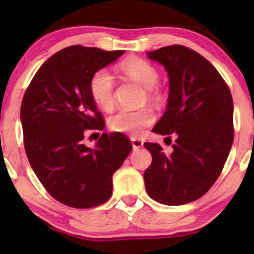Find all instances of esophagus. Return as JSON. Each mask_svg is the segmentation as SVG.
I'll return each instance as SVG.
<instances>
[{
  "label": "esophagus",
  "instance_id": "34e87169",
  "mask_svg": "<svg viewBox=\"0 0 254 254\" xmlns=\"http://www.w3.org/2000/svg\"><path fill=\"white\" fill-rule=\"evenodd\" d=\"M131 143H132L133 149H139V148L143 147V141L138 138H131Z\"/></svg>",
  "mask_w": 254,
  "mask_h": 254
}]
</instances>
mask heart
I'll use <instances>...</instances> for the list:
<instances>
[{"label": "heart", "instance_id": "b5f03b06", "mask_svg": "<svg viewBox=\"0 0 254 254\" xmlns=\"http://www.w3.org/2000/svg\"><path fill=\"white\" fill-rule=\"evenodd\" d=\"M121 70L136 82L147 88V97L153 103H159L162 93L156 86L159 72L153 64L138 57H131L121 64ZM89 94L93 101L105 111L115 104V78L106 69H99L90 76ZM155 121V115L149 107L141 110H119L109 119L110 129L115 132L141 136Z\"/></svg>", "mask_w": 254, "mask_h": 254}]
</instances>
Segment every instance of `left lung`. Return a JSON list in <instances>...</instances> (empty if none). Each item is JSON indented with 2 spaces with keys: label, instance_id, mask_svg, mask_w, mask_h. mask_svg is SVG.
Returning a JSON list of instances; mask_svg holds the SVG:
<instances>
[{
  "label": "left lung",
  "instance_id": "1",
  "mask_svg": "<svg viewBox=\"0 0 254 254\" xmlns=\"http://www.w3.org/2000/svg\"><path fill=\"white\" fill-rule=\"evenodd\" d=\"M148 57L170 77L167 110L153 131L171 143L174 135L176 143L171 154L144 143L153 157L145 190L156 202L182 205L203 197L223 170L234 139L232 94L216 68L192 49L170 45Z\"/></svg>",
  "mask_w": 254,
  "mask_h": 254
}]
</instances>
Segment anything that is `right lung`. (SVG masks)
<instances>
[{"label": "right lung", "instance_id": "obj_1", "mask_svg": "<svg viewBox=\"0 0 254 254\" xmlns=\"http://www.w3.org/2000/svg\"><path fill=\"white\" fill-rule=\"evenodd\" d=\"M123 54L68 46L43 63L22 98L26 155L45 190L64 205L88 209L107 202L113 173L132 149L121 132L103 133L95 148L83 143L86 133L105 127L89 94L90 76Z\"/></svg>", "mask_w": 254, "mask_h": 254}]
</instances>
